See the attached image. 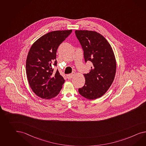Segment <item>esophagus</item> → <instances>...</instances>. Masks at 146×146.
Wrapping results in <instances>:
<instances>
[{
  "mask_svg": "<svg viewBox=\"0 0 146 146\" xmlns=\"http://www.w3.org/2000/svg\"><path fill=\"white\" fill-rule=\"evenodd\" d=\"M76 75V73L75 72H73L72 74H69V75H67V78L69 79H71L72 78H73L74 77V76Z\"/></svg>",
  "mask_w": 146,
  "mask_h": 146,
  "instance_id": "1",
  "label": "esophagus"
}]
</instances>
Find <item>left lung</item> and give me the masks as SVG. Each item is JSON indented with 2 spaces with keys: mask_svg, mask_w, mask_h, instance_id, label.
<instances>
[{
  "mask_svg": "<svg viewBox=\"0 0 146 146\" xmlns=\"http://www.w3.org/2000/svg\"><path fill=\"white\" fill-rule=\"evenodd\" d=\"M75 34L84 50L85 62L90 61V72L84 74L85 84L79 93L88 100L102 97L113 82L116 63L112 48L106 38L97 32L76 30Z\"/></svg>",
  "mask_w": 146,
  "mask_h": 146,
  "instance_id": "obj_1",
  "label": "left lung"
}]
</instances>
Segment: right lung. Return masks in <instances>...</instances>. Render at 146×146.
Returning <instances> with one entry per match:
<instances>
[{
	"instance_id": "obj_1",
	"label": "right lung",
	"mask_w": 146,
	"mask_h": 146,
	"mask_svg": "<svg viewBox=\"0 0 146 146\" xmlns=\"http://www.w3.org/2000/svg\"><path fill=\"white\" fill-rule=\"evenodd\" d=\"M72 30L54 31L43 35L31 46L26 62L28 82L34 93L49 100L56 96L64 82L58 70L53 72L51 64L56 66V53L59 46Z\"/></svg>"
}]
</instances>
